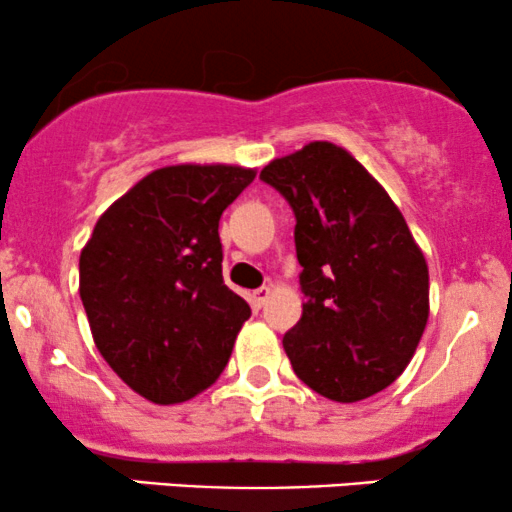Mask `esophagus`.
Returning a JSON list of instances; mask_svg holds the SVG:
<instances>
[{
  "instance_id": "34e87169",
  "label": "esophagus",
  "mask_w": 512,
  "mask_h": 512,
  "mask_svg": "<svg viewBox=\"0 0 512 512\" xmlns=\"http://www.w3.org/2000/svg\"><path fill=\"white\" fill-rule=\"evenodd\" d=\"M269 296H272V289H269V286H262V289L252 291V305H255V308H264V303L269 301Z\"/></svg>"
}]
</instances>
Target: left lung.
<instances>
[{
	"label": "left lung",
	"instance_id": "obj_1",
	"mask_svg": "<svg viewBox=\"0 0 512 512\" xmlns=\"http://www.w3.org/2000/svg\"><path fill=\"white\" fill-rule=\"evenodd\" d=\"M296 216L303 315L284 334L293 373L317 395L385 390L428 320V267L402 211L349 151L313 142L260 173Z\"/></svg>",
	"mask_w": 512,
	"mask_h": 512
}]
</instances>
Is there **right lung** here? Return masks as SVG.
Returning a JSON list of instances; mask_svg holds the SVG:
<instances>
[{"label":"right lung","instance_id":"1","mask_svg":"<svg viewBox=\"0 0 512 512\" xmlns=\"http://www.w3.org/2000/svg\"><path fill=\"white\" fill-rule=\"evenodd\" d=\"M255 170L168 166L98 219L79 293L93 342L134 392L192 399L226 368L250 305L223 284L219 219Z\"/></svg>","mask_w":512,"mask_h":512}]
</instances>
